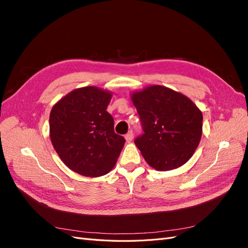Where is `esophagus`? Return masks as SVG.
<instances>
[{"mask_svg":"<svg viewBox=\"0 0 248 248\" xmlns=\"http://www.w3.org/2000/svg\"><path fill=\"white\" fill-rule=\"evenodd\" d=\"M125 140H126V141H131L132 140H133V132L130 130V131H128V133L126 134L125 136Z\"/></svg>","mask_w":248,"mask_h":248,"instance_id":"obj_1","label":"esophagus"}]
</instances>
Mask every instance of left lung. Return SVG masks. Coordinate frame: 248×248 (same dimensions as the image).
<instances>
[{
	"label": "left lung",
	"instance_id": "left-lung-1",
	"mask_svg": "<svg viewBox=\"0 0 248 248\" xmlns=\"http://www.w3.org/2000/svg\"><path fill=\"white\" fill-rule=\"evenodd\" d=\"M144 133L134 140L149 166L170 170L183 166L198 148L202 114L188 97L163 86H150L134 92Z\"/></svg>",
	"mask_w": 248,
	"mask_h": 248
}]
</instances>
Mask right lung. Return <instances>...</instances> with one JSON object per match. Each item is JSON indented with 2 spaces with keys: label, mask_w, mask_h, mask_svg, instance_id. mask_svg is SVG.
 Segmentation results:
<instances>
[{
  "label": "right lung",
  "mask_w": 248,
  "mask_h": 248,
  "mask_svg": "<svg viewBox=\"0 0 248 248\" xmlns=\"http://www.w3.org/2000/svg\"><path fill=\"white\" fill-rule=\"evenodd\" d=\"M111 93L97 87L73 90L51 108L49 137L61 160L86 177L108 174L119 158L125 139L114 130L107 111Z\"/></svg>",
  "instance_id": "1"
}]
</instances>
